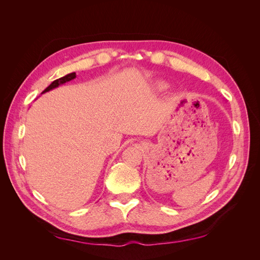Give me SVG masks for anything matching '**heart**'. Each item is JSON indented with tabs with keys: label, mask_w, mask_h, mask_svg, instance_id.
<instances>
[{
	"label": "heart",
	"mask_w": 260,
	"mask_h": 260,
	"mask_svg": "<svg viewBox=\"0 0 260 260\" xmlns=\"http://www.w3.org/2000/svg\"><path fill=\"white\" fill-rule=\"evenodd\" d=\"M158 88H159L160 90H164V89H166V88H167V85L165 84V83H160V84L158 85Z\"/></svg>",
	"instance_id": "heart-1"
}]
</instances>
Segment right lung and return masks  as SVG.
Returning <instances> with one entry per match:
<instances>
[{"instance_id":"obj_1","label":"right lung","mask_w":260,"mask_h":260,"mask_svg":"<svg viewBox=\"0 0 260 260\" xmlns=\"http://www.w3.org/2000/svg\"><path fill=\"white\" fill-rule=\"evenodd\" d=\"M76 78V73H72V74H68V75H66L65 77H61V78H59V79H56V80H54L48 88H46L42 93H44V92H48V91H50V90H52V89H54V88H57V86L59 85V84H62V83H65V82H67V81H70V80H73V79H75Z\"/></svg>"}]
</instances>
